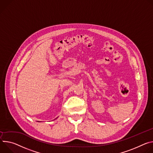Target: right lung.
<instances>
[{"label": "right lung", "mask_w": 153, "mask_h": 153, "mask_svg": "<svg viewBox=\"0 0 153 153\" xmlns=\"http://www.w3.org/2000/svg\"><path fill=\"white\" fill-rule=\"evenodd\" d=\"M57 118H58V117H57Z\"/></svg>", "instance_id": "1"}]
</instances>
